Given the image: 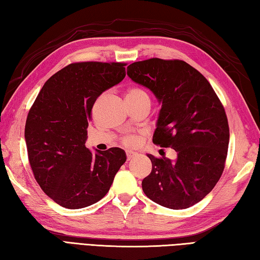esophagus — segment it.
Listing matches in <instances>:
<instances>
[{
  "label": "esophagus",
  "instance_id": "obj_1",
  "mask_svg": "<svg viewBox=\"0 0 260 260\" xmlns=\"http://www.w3.org/2000/svg\"><path fill=\"white\" fill-rule=\"evenodd\" d=\"M139 155V154H137L136 152H132V151H126V157H127V159H132V158H134L135 156H137Z\"/></svg>",
  "mask_w": 260,
  "mask_h": 260
}]
</instances>
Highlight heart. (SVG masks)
Wrapping results in <instances>:
<instances>
[{"label": "heart", "mask_w": 260, "mask_h": 260, "mask_svg": "<svg viewBox=\"0 0 260 260\" xmlns=\"http://www.w3.org/2000/svg\"><path fill=\"white\" fill-rule=\"evenodd\" d=\"M127 97H131V98H135V99H139V98H150L148 96V93L144 90L142 89V88L139 87H133L131 88L128 90V93H127ZM123 144L125 146H134L136 143H137V139L134 136H125L123 140Z\"/></svg>", "instance_id": "b5f03b06"}]
</instances>
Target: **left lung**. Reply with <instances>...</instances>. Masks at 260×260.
Instances as JSON below:
<instances>
[{
	"label": "left lung",
	"instance_id": "8db88e82",
	"mask_svg": "<svg viewBox=\"0 0 260 260\" xmlns=\"http://www.w3.org/2000/svg\"><path fill=\"white\" fill-rule=\"evenodd\" d=\"M127 75L162 103L153 143L178 153L174 163L147 154L152 172L142 182L143 191L169 209L194 206L223 172L229 145L223 105L206 77L183 60H143L129 64Z\"/></svg>",
	"mask_w": 260,
	"mask_h": 260
}]
</instances>
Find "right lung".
Masks as SVG:
<instances>
[{
	"instance_id": "right-lung-1",
	"label": "right lung",
	"mask_w": 260,
	"mask_h": 260,
	"mask_svg": "<svg viewBox=\"0 0 260 260\" xmlns=\"http://www.w3.org/2000/svg\"><path fill=\"white\" fill-rule=\"evenodd\" d=\"M124 62H74L41 88L26 117L24 137L33 175L42 191L67 209L107 194L126 161L118 147L92 154L86 147L96 99L126 75Z\"/></svg>"
}]
</instances>
